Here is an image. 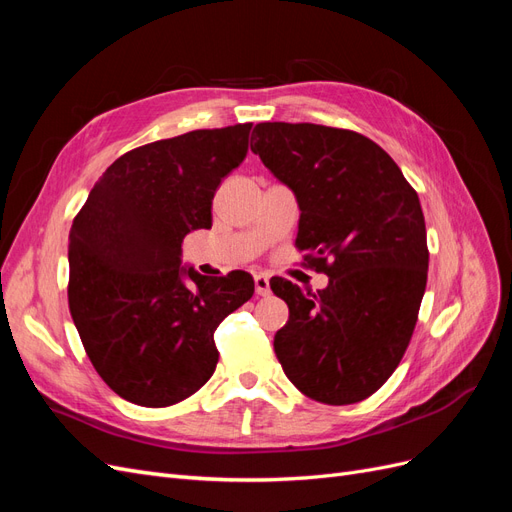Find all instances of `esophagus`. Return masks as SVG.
<instances>
[{"label":"esophagus","instance_id":"esophagus-1","mask_svg":"<svg viewBox=\"0 0 512 512\" xmlns=\"http://www.w3.org/2000/svg\"><path fill=\"white\" fill-rule=\"evenodd\" d=\"M254 286H256L258 297H269V294H271V284H269L267 273H256L254 275Z\"/></svg>","mask_w":512,"mask_h":512}]
</instances>
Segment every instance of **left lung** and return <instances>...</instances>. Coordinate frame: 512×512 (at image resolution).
Wrapping results in <instances>:
<instances>
[{
    "mask_svg": "<svg viewBox=\"0 0 512 512\" xmlns=\"http://www.w3.org/2000/svg\"><path fill=\"white\" fill-rule=\"evenodd\" d=\"M252 151L297 196L294 245L329 275L303 292L271 280L290 316L273 348L284 374L320 404L374 395L404 356L427 286L418 194L380 145L316 123H258Z\"/></svg>",
    "mask_w": 512,
    "mask_h": 512,
    "instance_id": "8db88e82",
    "label": "left lung"
}]
</instances>
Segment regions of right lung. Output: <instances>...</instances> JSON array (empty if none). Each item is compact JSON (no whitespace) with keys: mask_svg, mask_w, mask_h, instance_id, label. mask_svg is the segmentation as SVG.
Segmentation results:
<instances>
[{"mask_svg":"<svg viewBox=\"0 0 512 512\" xmlns=\"http://www.w3.org/2000/svg\"><path fill=\"white\" fill-rule=\"evenodd\" d=\"M250 130H194L123 153L72 222L74 327L100 378L136 406L194 395L218 365V324L252 299L250 273L181 267L183 237L211 228V200L243 162Z\"/></svg>","mask_w":512,"mask_h":512,"instance_id":"right-lung-1","label":"right lung"}]
</instances>
